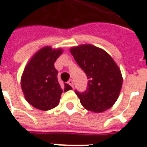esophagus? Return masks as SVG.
I'll list each match as a JSON object with an SVG mask.
<instances>
[{
    "mask_svg": "<svg viewBox=\"0 0 147 147\" xmlns=\"http://www.w3.org/2000/svg\"><path fill=\"white\" fill-rule=\"evenodd\" d=\"M67 83H68L69 85H70V86H72V87L74 86V82H73V80H72V79H70V80H69Z\"/></svg>",
    "mask_w": 147,
    "mask_h": 147,
    "instance_id": "obj_1",
    "label": "esophagus"
}]
</instances>
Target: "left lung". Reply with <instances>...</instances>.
I'll return each instance as SVG.
<instances>
[{
  "mask_svg": "<svg viewBox=\"0 0 147 147\" xmlns=\"http://www.w3.org/2000/svg\"><path fill=\"white\" fill-rule=\"evenodd\" d=\"M70 52L88 80L86 90H75L81 104L94 112L110 109L118 99L123 84L118 65L107 52L92 45L75 47Z\"/></svg>",
  "mask_w": 147,
  "mask_h": 147,
  "instance_id": "obj_1",
  "label": "left lung"
}]
</instances>
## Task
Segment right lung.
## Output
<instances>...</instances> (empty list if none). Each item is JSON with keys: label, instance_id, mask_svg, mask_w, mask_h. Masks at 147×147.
Masks as SVG:
<instances>
[{"label": "right lung", "instance_id": "obj_1", "mask_svg": "<svg viewBox=\"0 0 147 147\" xmlns=\"http://www.w3.org/2000/svg\"><path fill=\"white\" fill-rule=\"evenodd\" d=\"M61 49L43 47L30 60L21 78V88L25 99L35 109L47 111L59 105L62 92L72 87L61 86L58 81V70L55 62L62 54Z\"/></svg>", "mask_w": 147, "mask_h": 147}]
</instances>
